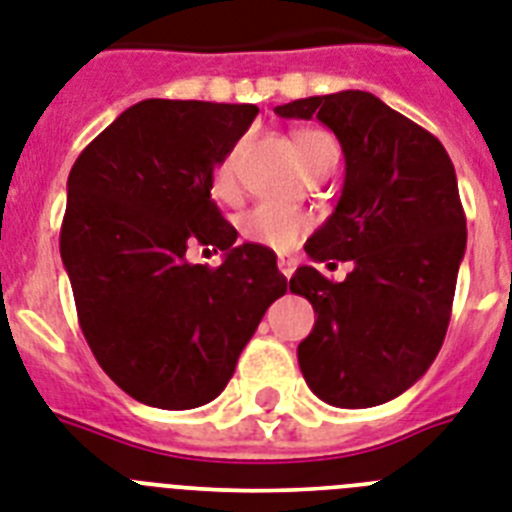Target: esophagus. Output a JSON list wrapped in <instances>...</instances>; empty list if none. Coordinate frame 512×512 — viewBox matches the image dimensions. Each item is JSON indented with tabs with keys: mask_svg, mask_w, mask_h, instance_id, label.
<instances>
[{
	"mask_svg": "<svg viewBox=\"0 0 512 512\" xmlns=\"http://www.w3.org/2000/svg\"><path fill=\"white\" fill-rule=\"evenodd\" d=\"M278 270H281L286 278H292V273L297 270V260H294V257H278Z\"/></svg>",
	"mask_w": 512,
	"mask_h": 512,
	"instance_id": "esophagus-1",
	"label": "esophagus"
}]
</instances>
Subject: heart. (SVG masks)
Instances as JSON below:
<instances>
[{"mask_svg":"<svg viewBox=\"0 0 512 512\" xmlns=\"http://www.w3.org/2000/svg\"><path fill=\"white\" fill-rule=\"evenodd\" d=\"M294 155H297L302 170H310L323 157H339L334 136L326 131H297L292 136ZM244 141L228 149V155L220 160L213 176V189L218 197H231L236 191V165L242 157ZM239 231L247 242L260 244L268 249H292L302 236L310 231V218L299 210H286L278 205H255L242 215Z\"/></svg>","mask_w":512,"mask_h":512,"instance_id":"1","label":"heart"}]
</instances>
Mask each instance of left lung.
<instances>
[{"label":"left lung","mask_w":512,"mask_h":512,"mask_svg":"<svg viewBox=\"0 0 512 512\" xmlns=\"http://www.w3.org/2000/svg\"><path fill=\"white\" fill-rule=\"evenodd\" d=\"M276 115L321 120L347 165L336 210L305 252L355 268L336 284L302 265L289 281L315 310L297 347L302 376L334 407L394 400L429 371L450 326L468 239L450 155L368 91L294 99Z\"/></svg>","instance_id":"obj_1"}]
</instances>
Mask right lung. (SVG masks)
<instances>
[{
	"label": "right lung",
	"instance_id": "add662e5",
	"mask_svg": "<svg viewBox=\"0 0 512 512\" xmlns=\"http://www.w3.org/2000/svg\"><path fill=\"white\" fill-rule=\"evenodd\" d=\"M255 105L144 99L78 155L60 255L78 323L102 371L162 410L215 400L286 292L276 255L239 244L210 197L213 173L255 120ZM191 243L223 248L218 269Z\"/></svg>",
	"mask_w": 512,
	"mask_h": 512
}]
</instances>
